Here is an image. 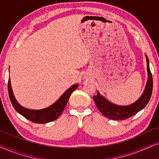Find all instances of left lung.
Returning a JSON list of instances; mask_svg holds the SVG:
<instances>
[{
    "instance_id": "left-lung-1",
    "label": "left lung",
    "mask_w": 159,
    "mask_h": 159,
    "mask_svg": "<svg viewBox=\"0 0 159 159\" xmlns=\"http://www.w3.org/2000/svg\"><path fill=\"white\" fill-rule=\"evenodd\" d=\"M146 56L147 60L148 79L144 93L135 103L129 106H121L110 103L98 92V94L93 96V100L97 108L103 116L108 117V119H114V120H123V119H127L135 115L137 113L146 106L151 98L152 91H153V77H152V74L150 70L148 58L147 56Z\"/></svg>"
}]
</instances>
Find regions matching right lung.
<instances>
[{
    "label": "right lung",
    "mask_w": 159,
    "mask_h": 159,
    "mask_svg": "<svg viewBox=\"0 0 159 159\" xmlns=\"http://www.w3.org/2000/svg\"><path fill=\"white\" fill-rule=\"evenodd\" d=\"M77 84L71 86L61 96L60 98L55 103H53L49 107L41 110H30L22 107L20 104H19L16 100L15 99L14 94H13L11 87L10 79H8V90L9 98L15 110L28 120L38 124H45L56 120L61 114L64 108L66 107L71 94L73 91H75L77 88Z\"/></svg>",
    "instance_id": "obj_1"
}]
</instances>
